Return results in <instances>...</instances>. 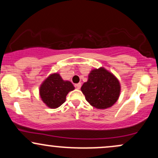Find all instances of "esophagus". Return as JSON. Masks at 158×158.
I'll list each match as a JSON object with an SVG mask.
<instances>
[{"label":"esophagus","instance_id":"esophagus-1","mask_svg":"<svg viewBox=\"0 0 158 158\" xmlns=\"http://www.w3.org/2000/svg\"><path fill=\"white\" fill-rule=\"evenodd\" d=\"M81 86V83H78V84H76L75 85V88H77V89H80Z\"/></svg>","mask_w":158,"mask_h":158}]
</instances>
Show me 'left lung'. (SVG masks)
<instances>
[{
	"instance_id": "1",
	"label": "left lung",
	"mask_w": 158,
	"mask_h": 158,
	"mask_svg": "<svg viewBox=\"0 0 158 158\" xmlns=\"http://www.w3.org/2000/svg\"><path fill=\"white\" fill-rule=\"evenodd\" d=\"M81 90L90 106L97 109H106L118 100L121 86L114 74L101 67L91 70Z\"/></svg>"
}]
</instances>
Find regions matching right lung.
<instances>
[{"label":"right lung","instance_id":"right-lung-1","mask_svg":"<svg viewBox=\"0 0 158 158\" xmlns=\"http://www.w3.org/2000/svg\"><path fill=\"white\" fill-rule=\"evenodd\" d=\"M75 89L70 81H64L60 74H50L39 87V95L42 102L50 108H57L66 100L69 92Z\"/></svg>","mask_w":158,"mask_h":158}]
</instances>
